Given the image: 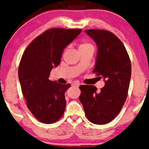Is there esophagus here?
Listing matches in <instances>:
<instances>
[{
    "label": "esophagus",
    "instance_id": "1",
    "mask_svg": "<svg viewBox=\"0 0 149 149\" xmlns=\"http://www.w3.org/2000/svg\"><path fill=\"white\" fill-rule=\"evenodd\" d=\"M79 85H80V83L77 82V81H75V82L73 84V86H76V87L79 86Z\"/></svg>",
    "mask_w": 149,
    "mask_h": 149
}]
</instances>
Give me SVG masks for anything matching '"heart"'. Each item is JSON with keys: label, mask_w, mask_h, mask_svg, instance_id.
I'll return each instance as SVG.
<instances>
[{"label": "heart", "mask_w": 149, "mask_h": 149, "mask_svg": "<svg viewBox=\"0 0 149 149\" xmlns=\"http://www.w3.org/2000/svg\"><path fill=\"white\" fill-rule=\"evenodd\" d=\"M87 49H91L94 51L95 47L93 44L88 42H81L79 46V50H87Z\"/></svg>", "instance_id": "1"}]
</instances>
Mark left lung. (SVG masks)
<instances>
[{
    "mask_svg": "<svg viewBox=\"0 0 149 149\" xmlns=\"http://www.w3.org/2000/svg\"><path fill=\"white\" fill-rule=\"evenodd\" d=\"M98 47L93 72L105 81L99 92L93 85L79 86V101L87 119L95 124L109 123L117 117L126 100L132 67L123 44L114 33L104 30L85 31Z\"/></svg>",
    "mask_w": 149,
    "mask_h": 149,
    "instance_id": "8db88e82",
    "label": "left lung"
}]
</instances>
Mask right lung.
<instances>
[{
	"label": "right lung",
	"mask_w": 149,
	"mask_h": 149,
	"mask_svg": "<svg viewBox=\"0 0 149 149\" xmlns=\"http://www.w3.org/2000/svg\"><path fill=\"white\" fill-rule=\"evenodd\" d=\"M81 32L80 29L51 28L36 38L25 50L18 76L27 107L38 120L53 123L64 113L65 93L70 84L51 81L54 67L61 63L65 48Z\"/></svg>",
	"instance_id": "add662e5"
}]
</instances>
